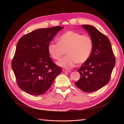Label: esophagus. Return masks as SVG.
Segmentation results:
<instances>
[{
	"mask_svg": "<svg viewBox=\"0 0 124 124\" xmlns=\"http://www.w3.org/2000/svg\"><path fill=\"white\" fill-rule=\"evenodd\" d=\"M63 71L64 72H68V73H69V72H71L70 70H67V69H63Z\"/></svg>",
	"mask_w": 124,
	"mask_h": 124,
	"instance_id": "34e87169",
	"label": "esophagus"
}]
</instances>
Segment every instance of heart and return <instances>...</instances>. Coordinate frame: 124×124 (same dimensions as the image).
I'll list each match as a JSON object with an SVG mask.
<instances>
[{
    "label": "heart",
    "instance_id": "obj_1",
    "mask_svg": "<svg viewBox=\"0 0 124 124\" xmlns=\"http://www.w3.org/2000/svg\"><path fill=\"white\" fill-rule=\"evenodd\" d=\"M93 48V40L90 36L72 30L59 36L57 43L51 42L48 45L49 54L55 60H59L65 53L67 54L57 62L59 66L67 69L74 67L76 63L85 62L90 57Z\"/></svg>",
    "mask_w": 124,
    "mask_h": 124
}]
</instances>
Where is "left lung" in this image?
Masks as SVG:
<instances>
[{"instance_id":"left-lung-1","label":"left lung","mask_w":124,"mask_h":124,"mask_svg":"<svg viewBox=\"0 0 124 124\" xmlns=\"http://www.w3.org/2000/svg\"><path fill=\"white\" fill-rule=\"evenodd\" d=\"M93 40V48L89 59L77 70L80 78L75 83L85 92L96 91L108 83L116 59L111 43L107 37L93 26L82 25Z\"/></svg>"}]
</instances>
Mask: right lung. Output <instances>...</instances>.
Returning a JSON list of instances; mask_svg holds the SVG:
<instances>
[{
	"mask_svg": "<svg viewBox=\"0 0 124 124\" xmlns=\"http://www.w3.org/2000/svg\"><path fill=\"white\" fill-rule=\"evenodd\" d=\"M63 27L38 29L23 36L16 48L12 68L18 87L33 95L45 93L62 68L55 64L48 45Z\"/></svg>",
	"mask_w": 124,
	"mask_h": 124,
	"instance_id": "add662e5",
	"label": "right lung"
}]
</instances>
